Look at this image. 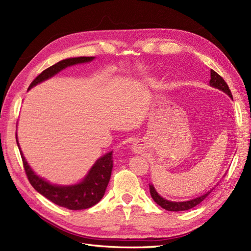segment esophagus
<instances>
[{"label":"esophagus","instance_id":"esophagus-1","mask_svg":"<svg viewBox=\"0 0 251 251\" xmlns=\"http://www.w3.org/2000/svg\"><path fill=\"white\" fill-rule=\"evenodd\" d=\"M141 147H140V144L138 143V142H134L133 144H132V151H134V153H137V154H139L140 151H141Z\"/></svg>","mask_w":251,"mask_h":251}]
</instances>
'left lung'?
I'll list each match as a JSON object with an SVG mask.
<instances>
[{"instance_id":"obj_1","label":"left lung","mask_w":251,"mask_h":251,"mask_svg":"<svg viewBox=\"0 0 251 251\" xmlns=\"http://www.w3.org/2000/svg\"><path fill=\"white\" fill-rule=\"evenodd\" d=\"M209 86L212 88H216L220 91H222L225 94L228 95L231 100H232V95L230 90L227 86V83L225 82V80L220 76V75L215 72L214 70H210V80H209ZM150 185V193L151 198L153 200L158 204L160 205V206L166 210L169 211H182V210H187V209H191L197 205L200 204L206 197L214 191L215 187H212L211 189H209L208 192H206L205 194L201 195L200 197H197V198H194L192 200H188V201H181V202H175V201H170L168 199H164L163 197H161L157 193V191L155 189L153 184H149Z\"/></svg>"}]
</instances>
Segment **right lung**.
Here are the masks:
<instances>
[{"label":"right lung","mask_w":251,"mask_h":251,"mask_svg":"<svg viewBox=\"0 0 251 251\" xmlns=\"http://www.w3.org/2000/svg\"><path fill=\"white\" fill-rule=\"evenodd\" d=\"M95 56H79V57H70L60 60L49 67L48 69L44 70L39 76H37L29 86L28 90L32 89L39 83L47 80L51 77L54 76L60 71L68 67H71L78 64H86L91 63ZM17 143L20 150V153L22 156L23 164H24L25 172L30 182L35 191L43 195L45 198H47L51 202L71 210H80L86 209L93 206L96 203L100 202L103 197L105 189L109 184V181L111 178L112 169H113V160H112V153L102 155L95 161V163L91 166V169L87 173V175L83 177L79 182L74 184H67V185H60V184H53L50 183L46 179L39 176L31 166L27 162L24 154L21 150L20 143L18 140V135H16Z\"/></svg>","instance_id":"right-lung-1"}]
</instances>
